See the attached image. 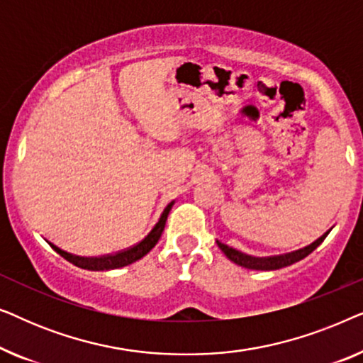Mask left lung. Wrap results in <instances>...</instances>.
Segmentation results:
<instances>
[{"mask_svg":"<svg viewBox=\"0 0 363 363\" xmlns=\"http://www.w3.org/2000/svg\"><path fill=\"white\" fill-rule=\"evenodd\" d=\"M330 230L324 233L319 240H315L314 242H311L309 246L302 247V250H297V251H292V252H287V255H279V256H269V257H256V256H250V255H245V252L238 251V250H233V247L223 245V242L216 241L218 246H220V250L225 252L226 257L230 261L235 262L238 266H242L246 267V269H255V271H274V269H281V267H286V266H291L294 264V262L304 259L306 256H309L312 251L315 250L317 246L320 245L322 241L325 240V236L329 235Z\"/></svg>","mask_w":363,"mask_h":363,"instance_id":"8db88e82","label":"left lung"}]
</instances>
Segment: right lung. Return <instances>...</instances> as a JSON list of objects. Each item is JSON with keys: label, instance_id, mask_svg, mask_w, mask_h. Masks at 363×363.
<instances>
[{"label": "right lung", "instance_id": "add662e5", "mask_svg": "<svg viewBox=\"0 0 363 363\" xmlns=\"http://www.w3.org/2000/svg\"><path fill=\"white\" fill-rule=\"evenodd\" d=\"M173 203H175V201L168 203L167 208L162 213L160 220H158L157 225L153 226V230L148 233V235L143 238L140 242H137L135 246L127 247V250H123V251H118V252H116V255H107V256H99V257H81V256H74V255H71V252L59 250V247L54 246L52 242H49V245H51L52 250L56 251L57 255H61L64 259L72 262L74 266L82 267V269L108 271V269H117V267L128 266V264H132V262H135V261L140 259V257L145 256L147 252L157 245L158 240H160L163 228H165L168 213H170Z\"/></svg>", "mask_w": 363, "mask_h": 363}]
</instances>
